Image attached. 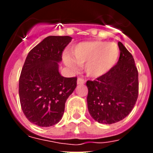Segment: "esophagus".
I'll list each match as a JSON object with an SVG mask.
<instances>
[{
    "label": "esophagus",
    "instance_id": "obj_1",
    "mask_svg": "<svg viewBox=\"0 0 153 153\" xmlns=\"http://www.w3.org/2000/svg\"><path fill=\"white\" fill-rule=\"evenodd\" d=\"M85 83H86V80H85L83 78L79 77L77 79V84L78 85H83V84H84Z\"/></svg>",
    "mask_w": 153,
    "mask_h": 153
}]
</instances>
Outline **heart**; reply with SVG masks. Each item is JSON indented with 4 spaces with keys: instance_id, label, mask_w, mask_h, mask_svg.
I'll use <instances>...</instances> for the list:
<instances>
[{
    "instance_id": "heart-1",
    "label": "heart",
    "mask_w": 153,
    "mask_h": 153,
    "mask_svg": "<svg viewBox=\"0 0 153 153\" xmlns=\"http://www.w3.org/2000/svg\"><path fill=\"white\" fill-rule=\"evenodd\" d=\"M70 56H64V61L70 67H76V63L84 66L86 74L98 77L111 70L118 60L120 51L115 43L106 41L83 42L73 47Z\"/></svg>"
}]
</instances>
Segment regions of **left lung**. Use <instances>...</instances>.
Returning a JSON list of instances; mask_svg holds the SVG:
<instances>
[{
  "label": "left lung",
  "instance_id": "1",
  "mask_svg": "<svg viewBox=\"0 0 153 153\" xmlns=\"http://www.w3.org/2000/svg\"><path fill=\"white\" fill-rule=\"evenodd\" d=\"M118 45L120 55L117 64L96 80L86 82L89 113L100 123L123 120L138 98L139 78L134 59L121 42Z\"/></svg>",
  "mask_w": 153,
  "mask_h": 153
}]
</instances>
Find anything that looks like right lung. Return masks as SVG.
Wrapping results in <instances>:
<instances>
[{"instance_id": "add662e5", "label": "right lung", "mask_w": 153, "mask_h": 153, "mask_svg": "<svg viewBox=\"0 0 153 153\" xmlns=\"http://www.w3.org/2000/svg\"><path fill=\"white\" fill-rule=\"evenodd\" d=\"M72 37L49 36L31 50L19 79L21 109L30 122L41 127L59 123L65 102L76 86V77L59 73L62 53Z\"/></svg>"}]
</instances>
